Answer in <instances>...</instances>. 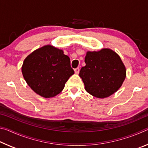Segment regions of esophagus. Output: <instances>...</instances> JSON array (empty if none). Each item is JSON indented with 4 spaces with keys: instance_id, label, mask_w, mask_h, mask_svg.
<instances>
[{
    "instance_id": "34e87169",
    "label": "esophagus",
    "mask_w": 148,
    "mask_h": 148,
    "mask_svg": "<svg viewBox=\"0 0 148 148\" xmlns=\"http://www.w3.org/2000/svg\"><path fill=\"white\" fill-rule=\"evenodd\" d=\"M74 72H75V73L76 74H79V68H76V69H74Z\"/></svg>"
}]
</instances>
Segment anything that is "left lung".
I'll list each match as a JSON object with an SVG mask.
<instances>
[{
    "label": "left lung",
    "instance_id": "obj_1",
    "mask_svg": "<svg viewBox=\"0 0 148 148\" xmlns=\"http://www.w3.org/2000/svg\"><path fill=\"white\" fill-rule=\"evenodd\" d=\"M86 66L79 71L86 91L99 99L116 92L126 77V68L119 55L109 48L87 51Z\"/></svg>",
    "mask_w": 148,
    "mask_h": 148
}]
</instances>
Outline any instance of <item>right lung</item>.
Masks as SVG:
<instances>
[{"label": "right lung", "instance_id": "add662e5", "mask_svg": "<svg viewBox=\"0 0 148 148\" xmlns=\"http://www.w3.org/2000/svg\"><path fill=\"white\" fill-rule=\"evenodd\" d=\"M21 72L32 91L44 98L59 94L74 74L69 57L51 45H46L30 53L24 60Z\"/></svg>", "mask_w": 148, "mask_h": 148}]
</instances>
